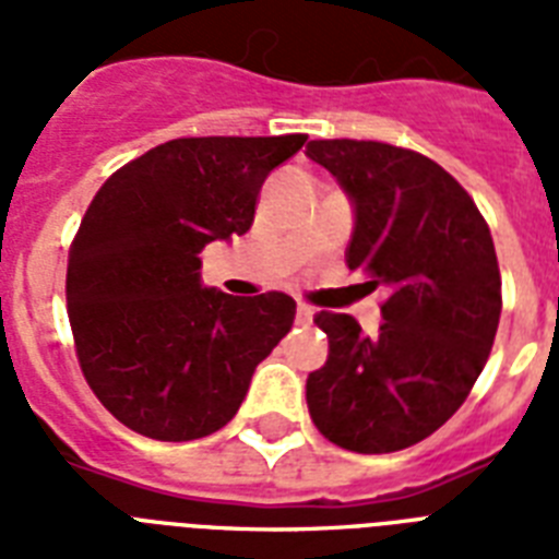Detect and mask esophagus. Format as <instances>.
I'll return each instance as SVG.
<instances>
[{
    "label": "esophagus",
    "instance_id": "34e87169",
    "mask_svg": "<svg viewBox=\"0 0 559 559\" xmlns=\"http://www.w3.org/2000/svg\"><path fill=\"white\" fill-rule=\"evenodd\" d=\"M296 319H298V324H310V322H313V307L305 305V301H298Z\"/></svg>",
    "mask_w": 559,
    "mask_h": 559
}]
</instances>
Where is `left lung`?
<instances>
[{
	"label": "left lung",
	"mask_w": 559,
	"mask_h": 559,
	"mask_svg": "<svg viewBox=\"0 0 559 559\" xmlns=\"http://www.w3.org/2000/svg\"><path fill=\"white\" fill-rule=\"evenodd\" d=\"M357 211L348 266L385 293L366 336L348 313H316L331 354L307 377L316 429L350 452H397L441 429L476 385L502 313L493 237L476 202L424 153L319 139Z\"/></svg>",
	"instance_id": "8db88e82"
}]
</instances>
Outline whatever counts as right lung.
<instances>
[{
    "label": "right lung",
    "instance_id": "1",
    "mask_svg": "<svg viewBox=\"0 0 559 559\" xmlns=\"http://www.w3.org/2000/svg\"><path fill=\"white\" fill-rule=\"evenodd\" d=\"M305 142L174 139L98 188L69 249L66 310L83 377L127 429L156 441L217 432L289 333L293 298L205 289L200 252L249 231L263 179Z\"/></svg>",
    "mask_w": 559,
    "mask_h": 559
}]
</instances>
